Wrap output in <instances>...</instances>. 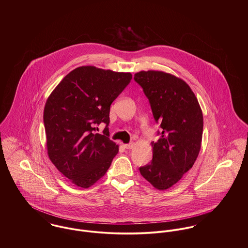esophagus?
<instances>
[{
    "mask_svg": "<svg viewBox=\"0 0 248 248\" xmlns=\"http://www.w3.org/2000/svg\"><path fill=\"white\" fill-rule=\"evenodd\" d=\"M134 143H129V144H125L124 145V148L125 149H128V150H130V149H133L134 148Z\"/></svg>",
    "mask_w": 248,
    "mask_h": 248,
    "instance_id": "obj_1",
    "label": "esophagus"
}]
</instances>
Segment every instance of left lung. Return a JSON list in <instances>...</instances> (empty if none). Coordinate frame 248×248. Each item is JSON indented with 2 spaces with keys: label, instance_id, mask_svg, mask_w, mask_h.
<instances>
[{
  "label": "left lung",
  "instance_id": "8db88e82",
  "mask_svg": "<svg viewBox=\"0 0 248 248\" xmlns=\"http://www.w3.org/2000/svg\"><path fill=\"white\" fill-rule=\"evenodd\" d=\"M135 81L143 89L161 130L152 142L153 159L140 168L158 190L176 184L194 165L202 139L203 117L197 97L181 79L162 71H140Z\"/></svg>",
  "mask_w": 248,
  "mask_h": 248
}]
</instances>
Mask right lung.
Listing matches in <instances>:
<instances>
[{
    "label": "right lung",
    "mask_w": 248,
    "mask_h": 248,
    "mask_svg": "<svg viewBox=\"0 0 248 248\" xmlns=\"http://www.w3.org/2000/svg\"><path fill=\"white\" fill-rule=\"evenodd\" d=\"M132 74L80 67L59 83L46 100L44 125L47 154L75 185L89 188L106 174L118 146L109 140L110 104L130 84ZM104 123V134L97 125Z\"/></svg>",
    "instance_id": "obj_1"
}]
</instances>
